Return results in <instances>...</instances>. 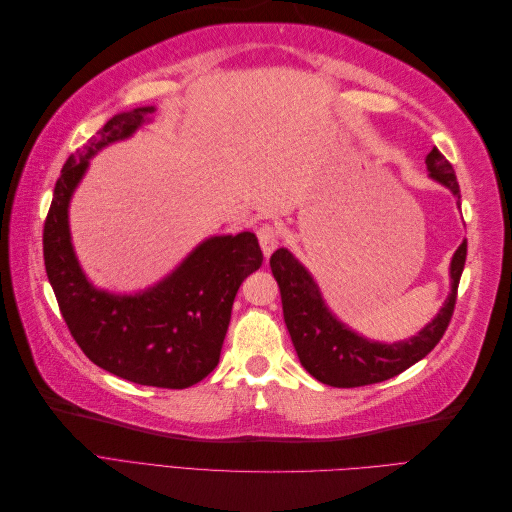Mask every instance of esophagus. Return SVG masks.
I'll list each match as a JSON object with an SVG mask.
<instances>
[{
  "instance_id": "esophagus-1",
  "label": "esophagus",
  "mask_w": 512,
  "mask_h": 512,
  "mask_svg": "<svg viewBox=\"0 0 512 512\" xmlns=\"http://www.w3.org/2000/svg\"><path fill=\"white\" fill-rule=\"evenodd\" d=\"M258 241H260V247H262V254H265V258H269L277 247V243H280V235H277L275 226L262 224L258 228Z\"/></svg>"
}]
</instances>
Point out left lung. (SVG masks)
I'll use <instances>...</instances> for the list:
<instances>
[{
  "label": "left lung",
  "instance_id": "left-lung-1",
  "mask_svg": "<svg viewBox=\"0 0 512 512\" xmlns=\"http://www.w3.org/2000/svg\"><path fill=\"white\" fill-rule=\"evenodd\" d=\"M425 164L429 177L444 185L457 198V205H461L455 170L436 147L427 153ZM466 254L468 241H463L453 254L448 271L451 292L433 320L404 342L384 344L359 335L339 320L324 301L312 273L292 256L288 247H280L273 252L269 265L282 292L284 320L301 365L322 384L352 389L389 380L425 359L451 322Z\"/></svg>",
  "mask_w": 512,
  "mask_h": 512
}]
</instances>
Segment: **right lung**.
I'll return each instance as SVG.
<instances>
[{
    "mask_svg": "<svg viewBox=\"0 0 512 512\" xmlns=\"http://www.w3.org/2000/svg\"><path fill=\"white\" fill-rule=\"evenodd\" d=\"M153 113L156 106L117 113L68 158L44 222V267L72 337L98 367L136 384L188 389L220 363L232 301L245 277L262 265L254 232L205 239L173 273L134 294L91 284L70 235V200L89 160L126 141Z\"/></svg>",
    "mask_w": 512,
    "mask_h": 512,
    "instance_id": "right-lung-1",
    "label": "right lung"
}]
</instances>
